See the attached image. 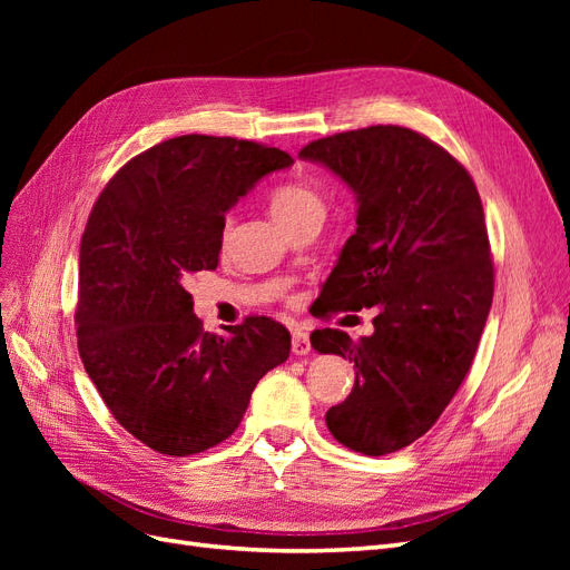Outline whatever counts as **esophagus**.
<instances>
[{
  "mask_svg": "<svg viewBox=\"0 0 570 570\" xmlns=\"http://www.w3.org/2000/svg\"><path fill=\"white\" fill-rule=\"evenodd\" d=\"M292 352L297 356L312 352V342H308V335L306 331H302V327H292Z\"/></svg>",
  "mask_w": 570,
  "mask_h": 570,
  "instance_id": "esophagus-1",
  "label": "esophagus"
}]
</instances>
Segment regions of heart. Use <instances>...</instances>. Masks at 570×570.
I'll return each instance as SVG.
<instances>
[{
    "label": "heart",
    "mask_w": 570,
    "mask_h": 570,
    "mask_svg": "<svg viewBox=\"0 0 570 570\" xmlns=\"http://www.w3.org/2000/svg\"><path fill=\"white\" fill-rule=\"evenodd\" d=\"M271 214L281 226H289L297 218L312 214V212H323V197L316 187L306 185V183H287L281 185L278 189L271 193Z\"/></svg>",
    "instance_id": "obj_1"
}]
</instances>
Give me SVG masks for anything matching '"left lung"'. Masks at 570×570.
<instances>
[{"mask_svg":"<svg viewBox=\"0 0 570 570\" xmlns=\"http://www.w3.org/2000/svg\"><path fill=\"white\" fill-rule=\"evenodd\" d=\"M299 157L331 168L358 204L321 295L331 312L377 308L368 337L312 333L316 352L356 368L325 423L354 452L392 454L435 425L473 364L494 295L482 202L450 151L400 126L323 137Z\"/></svg>","mask_w":570,"mask_h":570,"instance_id":"1","label":"left lung"}]
</instances>
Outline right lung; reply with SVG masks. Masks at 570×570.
I'll list each match as a JSON object with an SVG mask.
<instances>
[{"mask_svg": "<svg viewBox=\"0 0 570 570\" xmlns=\"http://www.w3.org/2000/svg\"><path fill=\"white\" fill-rule=\"evenodd\" d=\"M287 151L180 135L137 154L109 180L80 239L78 352L132 438L168 456L228 440L262 377L289 356L278 321L249 316L230 337L193 314L189 275L214 271L226 212Z\"/></svg>", "mask_w": 570, "mask_h": 570, "instance_id": "add662e5", "label": "right lung"}]
</instances>
